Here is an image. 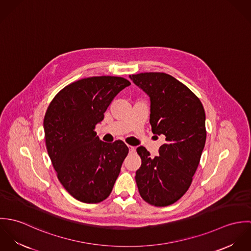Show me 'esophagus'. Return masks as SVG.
<instances>
[{
	"label": "esophagus",
	"instance_id": "34e87169",
	"mask_svg": "<svg viewBox=\"0 0 251 251\" xmlns=\"http://www.w3.org/2000/svg\"><path fill=\"white\" fill-rule=\"evenodd\" d=\"M128 149H129V153H133L135 151V148L132 146H128Z\"/></svg>",
	"mask_w": 251,
	"mask_h": 251
}]
</instances>
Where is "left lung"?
I'll list each match as a JSON object with an SVG mask.
<instances>
[{"mask_svg": "<svg viewBox=\"0 0 251 251\" xmlns=\"http://www.w3.org/2000/svg\"><path fill=\"white\" fill-rule=\"evenodd\" d=\"M149 96L150 124L164 139L157 156L137 148L141 167L136 183L144 200L155 207L177 202L189 188L206 143V115L200 100L179 80L163 72L129 75Z\"/></svg>", "mask_w": 251, "mask_h": 251, "instance_id": "obj_1", "label": "left lung"}]
</instances>
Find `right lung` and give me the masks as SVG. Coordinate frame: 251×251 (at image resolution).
<instances>
[{
  "label": "right lung",
  "instance_id": "add662e5",
  "mask_svg": "<svg viewBox=\"0 0 251 251\" xmlns=\"http://www.w3.org/2000/svg\"><path fill=\"white\" fill-rule=\"evenodd\" d=\"M129 85L123 77L84 78L60 91L47 108L43 128L49 157L63 186L81 202L107 198L128 153L123 141L105 143L94 129Z\"/></svg>",
  "mask_w": 251,
  "mask_h": 251
}]
</instances>
